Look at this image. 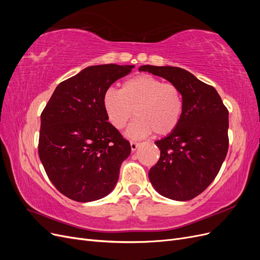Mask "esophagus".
<instances>
[{
  "label": "esophagus",
  "instance_id": "1",
  "mask_svg": "<svg viewBox=\"0 0 260 260\" xmlns=\"http://www.w3.org/2000/svg\"><path fill=\"white\" fill-rule=\"evenodd\" d=\"M139 145H140V143L135 142V141H131V142H130V146H131L132 151H137V148L139 147Z\"/></svg>",
  "mask_w": 260,
  "mask_h": 260
}]
</instances>
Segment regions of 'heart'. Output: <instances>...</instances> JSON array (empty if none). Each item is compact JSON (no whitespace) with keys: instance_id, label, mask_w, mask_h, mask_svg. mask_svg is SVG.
Listing matches in <instances>:
<instances>
[{"instance_id":"obj_1","label":"heart","mask_w":260,"mask_h":260,"mask_svg":"<svg viewBox=\"0 0 260 260\" xmlns=\"http://www.w3.org/2000/svg\"><path fill=\"white\" fill-rule=\"evenodd\" d=\"M103 107L109 122L123 129L136 114L137 119L127 130L132 139H142L154 132L167 136L179 124L183 113V96L174 83L151 75H139L125 80L120 91L104 92Z\"/></svg>"}]
</instances>
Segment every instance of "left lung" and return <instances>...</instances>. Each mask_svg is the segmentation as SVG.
Listing matches in <instances>:
<instances>
[{
	"instance_id": "left-lung-1",
	"label": "left lung",
	"mask_w": 260,
	"mask_h": 260,
	"mask_svg": "<svg viewBox=\"0 0 260 260\" xmlns=\"http://www.w3.org/2000/svg\"><path fill=\"white\" fill-rule=\"evenodd\" d=\"M139 70L162 77L182 93V117L174 131L155 142L160 158L148 178L165 198L190 201L206 190L221 168L229 147V112L214 86L185 69L144 65Z\"/></svg>"
}]
</instances>
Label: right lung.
<instances>
[{
    "label": "right lung",
    "mask_w": 260,
    "mask_h": 260,
    "mask_svg": "<svg viewBox=\"0 0 260 260\" xmlns=\"http://www.w3.org/2000/svg\"><path fill=\"white\" fill-rule=\"evenodd\" d=\"M133 67H86L60 82L43 109L39 157L51 182L70 200L93 202L114 190L131 146L107 121L102 101Z\"/></svg>",
    "instance_id": "add662e5"
}]
</instances>
